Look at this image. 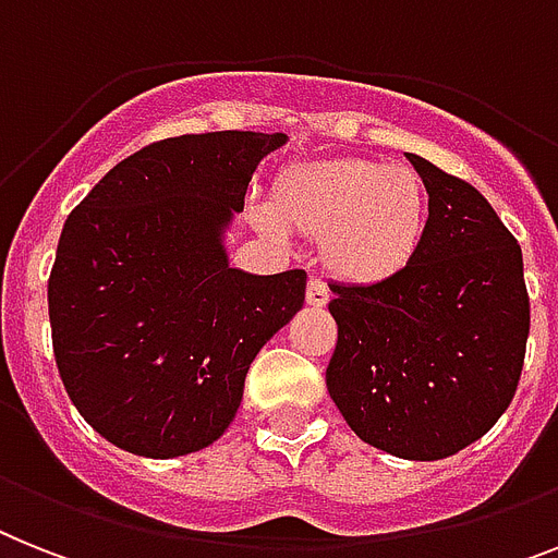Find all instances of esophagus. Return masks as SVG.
I'll return each instance as SVG.
<instances>
[{
	"label": "esophagus",
	"mask_w": 558,
	"mask_h": 558,
	"mask_svg": "<svg viewBox=\"0 0 558 558\" xmlns=\"http://www.w3.org/2000/svg\"><path fill=\"white\" fill-rule=\"evenodd\" d=\"M305 299H307V305H316V307H322V305H325V302H328V299H330V293H328V284L322 282L319 276H311V279H307Z\"/></svg>",
	"instance_id": "esophagus-1"
}]
</instances>
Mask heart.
Returning a JSON list of instances; mask_svg holds the SVG:
<instances>
[{"instance_id": "1", "label": "heart", "mask_w": 558, "mask_h": 558, "mask_svg": "<svg viewBox=\"0 0 558 558\" xmlns=\"http://www.w3.org/2000/svg\"><path fill=\"white\" fill-rule=\"evenodd\" d=\"M276 219L325 239V262L348 282H381L416 256L427 191L416 170L373 159H325L284 170L274 185ZM274 216H262L279 233Z\"/></svg>"}]
</instances>
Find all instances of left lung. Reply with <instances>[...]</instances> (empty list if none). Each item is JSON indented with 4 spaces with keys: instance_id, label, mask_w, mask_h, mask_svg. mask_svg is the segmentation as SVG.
<instances>
[{
    "instance_id": "obj_1",
    "label": "left lung",
    "mask_w": 558,
    "mask_h": 558,
    "mask_svg": "<svg viewBox=\"0 0 558 558\" xmlns=\"http://www.w3.org/2000/svg\"><path fill=\"white\" fill-rule=\"evenodd\" d=\"M425 182L416 256L371 284H330L328 393L353 434L413 462L482 439L508 411L531 333L522 247L464 179L408 154Z\"/></svg>"
}]
</instances>
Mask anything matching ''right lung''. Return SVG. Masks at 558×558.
Returning a JSON list of instances; mask_svg holds the SVG:
<instances>
[{
    "label": "right lung",
    "mask_w": 558,
    "mask_h": 558,
    "mask_svg": "<svg viewBox=\"0 0 558 558\" xmlns=\"http://www.w3.org/2000/svg\"><path fill=\"white\" fill-rule=\"evenodd\" d=\"M284 133L216 131L142 147L73 207L48 279L62 385L96 434L170 459L207 448L262 344L305 302V270L230 268L219 233Z\"/></svg>",
    "instance_id": "1"
}]
</instances>
